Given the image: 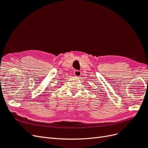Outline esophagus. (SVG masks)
Instances as JSON below:
<instances>
[{"label": "esophagus", "mask_w": 148, "mask_h": 148, "mask_svg": "<svg viewBox=\"0 0 148 148\" xmlns=\"http://www.w3.org/2000/svg\"><path fill=\"white\" fill-rule=\"evenodd\" d=\"M81 74H82V72L79 70H75L74 71V75H75V77H79V76L81 75Z\"/></svg>", "instance_id": "1"}]
</instances>
